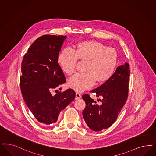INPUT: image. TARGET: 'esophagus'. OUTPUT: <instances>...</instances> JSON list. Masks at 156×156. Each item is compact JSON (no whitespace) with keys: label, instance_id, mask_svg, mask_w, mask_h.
Listing matches in <instances>:
<instances>
[{"label":"esophagus","instance_id":"esophagus-1","mask_svg":"<svg viewBox=\"0 0 156 156\" xmlns=\"http://www.w3.org/2000/svg\"><path fill=\"white\" fill-rule=\"evenodd\" d=\"M81 97V96L80 94H79V93H76V97H75V99H80Z\"/></svg>","mask_w":156,"mask_h":156}]
</instances>
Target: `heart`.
I'll return each instance as SVG.
<instances>
[{
	"instance_id": "obj_1",
	"label": "heart",
	"mask_w": 156,
	"mask_h": 156,
	"mask_svg": "<svg viewBox=\"0 0 156 156\" xmlns=\"http://www.w3.org/2000/svg\"><path fill=\"white\" fill-rule=\"evenodd\" d=\"M77 60L86 62L84 73H77L68 81L72 89L81 92L90 88L95 83L102 84L113 75L118 60V53L111 47H106L94 40L81 41L69 49H64L58 56V64L67 75L75 71Z\"/></svg>"
}]
</instances>
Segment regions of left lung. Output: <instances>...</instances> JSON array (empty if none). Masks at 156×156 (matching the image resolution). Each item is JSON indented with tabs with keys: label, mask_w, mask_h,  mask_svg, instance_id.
I'll list each match as a JSON object with an SVG mask.
<instances>
[{
	"label": "left lung",
	"mask_w": 156,
	"mask_h": 156,
	"mask_svg": "<svg viewBox=\"0 0 156 156\" xmlns=\"http://www.w3.org/2000/svg\"><path fill=\"white\" fill-rule=\"evenodd\" d=\"M130 72L129 64L126 62L116 68L108 80L92 90L91 92L100 98L97 99L101 101L100 105L88 94L82 96L86 104L83 116L92 130L106 129L115 122L127 99Z\"/></svg>",
	"instance_id": "1"
}]
</instances>
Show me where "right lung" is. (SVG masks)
Wrapping results in <instances>:
<instances>
[{
  "instance_id": "obj_1",
  "label": "right lung",
  "mask_w": 156,
  "mask_h": 156,
  "mask_svg": "<svg viewBox=\"0 0 156 156\" xmlns=\"http://www.w3.org/2000/svg\"><path fill=\"white\" fill-rule=\"evenodd\" d=\"M66 38L41 36L30 46L22 62L21 92L26 105L42 125L55 123L61 111L75 98V92L72 89L55 96L50 92L66 83L57 59Z\"/></svg>"
}]
</instances>
